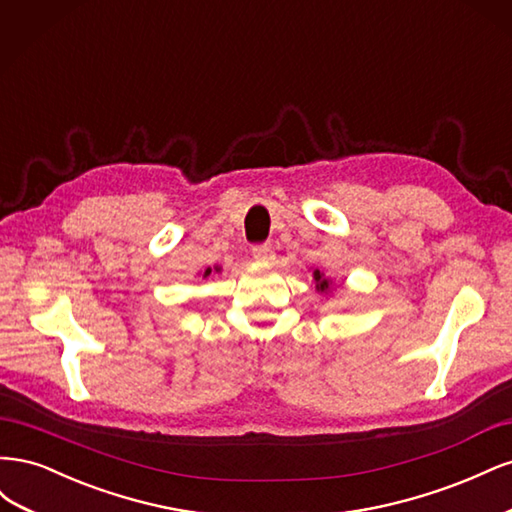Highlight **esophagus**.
Here are the masks:
<instances>
[{"label":"esophagus","instance_id":"34e87169","mask_svg":"<svg viewBox=\"0 0 512 512\" xmlns=\"http://www.w3.org/2000/svg\"><path fill=\"white\" fill-rule=\"evenodd\" d=\"M252 256H254L256 262H271L273 256H275V252H273L271 245L265 243V245H256L254 250H252Z\"/></svg>","mask_w":512,"mask_h":512}]
</instances>
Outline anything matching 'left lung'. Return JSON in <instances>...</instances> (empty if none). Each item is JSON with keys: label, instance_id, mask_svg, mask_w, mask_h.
<instances>
[{"label": "left lung", "instance_id": "left-lung-1", "mask_svg": "<svg viewBox=\"0 0 512 512\" xmlns=\"http://www.w3.org/2000/svg\"><path fill=\"white\" fill-rule=\"evenodd\" d=\"M314 282H316V290H318L320 294H329V292H333L335 282L331 280V277L324 275L320 269H314Z\"/></svg>", "mask_w": 512, "mask_h": 512}]
</instances>
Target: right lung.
<instances>
[{"label": "right lung", "mask_w": 512, "mask_h": 512, "mask_svg": "<svg viewBox=\"0 0 512 512\" xmlns=\"http://www.w3.org/2000/svg\"><path fill=\"white\" fill-rule=\"evenodd\" d=\"M211 271H215V273H220L222 269H220V267H213V269H211V267H207V269H205L203 273H198V275H203V280H205V277H209V275H211Z\"/></svg>", "instance_id": "add662e5"}]
</instances>
